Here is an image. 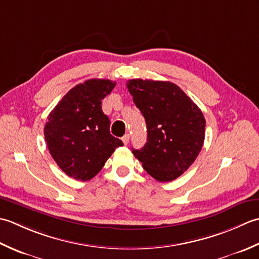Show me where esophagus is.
Returning a JSON list of instances; mask_svg holds the SVG:
<instances>
[{"label": "esophagus", "mask_w": 259, "mask_h": 259, "mask_svg": "<svg viewBox=\"0 0 259 259\" xmlns=\"http://www.w3.org/2000/svg\"><path fill=\"white\" fill-rule=\"evenodd\" d=\"M122 141H123V143H124L125 145H127L128 142H130V134H125V135L122 137Z\"/></svg>", "instance_id": "1"}]
</instances>
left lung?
I'll use <instances>...</instances> for the list:
<instances>
[{"label":"left lung","instance_id":"obj_1","mask_svg":"<svg viewBox=\"0 0 259 259\" xmlns=\"http://www.w3.org/2000/svg\"><path fill=\"white\" fill-rule=\"evenodd\" d=\"M128 92L144 116L147 142L133 154L160 182L176 180L202 149L205 119L182 89L170 81L132 79Z\"/></svg>","mask_w":259,"mask_h":259}]
</instances>
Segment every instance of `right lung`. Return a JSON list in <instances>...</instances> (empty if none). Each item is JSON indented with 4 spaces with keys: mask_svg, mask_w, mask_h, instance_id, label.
Here are the masks:
<instances>
[{
    "mask_svg": "<svg viewBox=\"0 0 259 259\" xmlns=\"http://www.w3.org/2000/svg\"><path fill=\"white\" fill-rule=\"evenodd\" d=\"M115 81L89 79L71 88L51 110L45 126V139L51 156L67 176L88 181L102 170L123 142L109 132V118L102 100Z\"/></svg>",
    "mask_w": 259,
    "mask_h": 259,
    "instance_id": "right-lung-1",
    "label": "right lung"
}]
</instances>
